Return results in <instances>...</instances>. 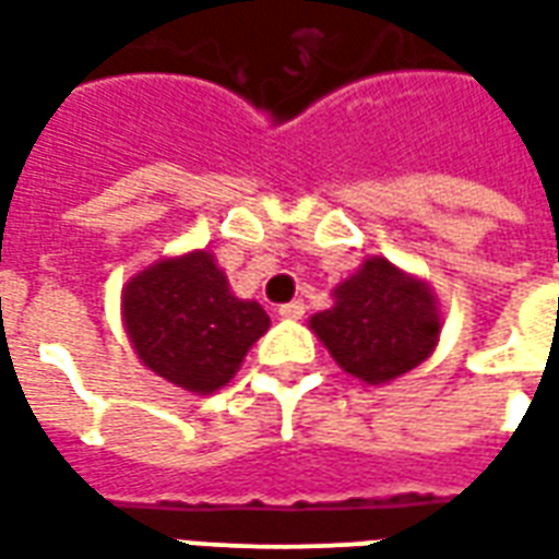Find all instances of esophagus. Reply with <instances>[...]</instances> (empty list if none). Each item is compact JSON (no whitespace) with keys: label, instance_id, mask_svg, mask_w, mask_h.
Instances as JSON below:
<instances>
[{"label":"esophagus","instance_id":"1","mask_svg":"<svg viewBox=\"0 0 559 559\" xmlns=\"http://www.w3.org/2000/svg\"><path fill=\"white\" fill-rule=\"evenodd\" d=\"M278 314L284 317V320H302V317H305V305H302V302H287V305H281Z\"/></svg>","mask_w":559,"mask_h":559}]
</instances>
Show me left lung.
<instances>
[{
	"label": "left lung",
	"instance_id": "8db88e82",
	"mask_svg": "<svg viewBox=\"0 0 559 559\" xmlns=\"http://www.w3.org/2000/svg\"><path fill=\"white\" fill-rule=\"evenodd\" d=\"M341 371L383 386L419 368L443 332L431 284L386 257H368L350 278L335 284L332 308L308 320Z\"/></svg>",
	"mask_w": 559,
	"mask_h": 559
}]
</instances>
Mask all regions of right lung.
I'll use <instances>...</instances> for the list:
<instances>
[{"instance_id": "right-lung-1", "label": "right lung", "mask_w": 559, "mask_h": 559, "mask_svg": "<svg viewBox=\"0 0 559 559\" xmlns=\"http://www.w3.org/2000/svg\"><path fill=\"white\" fill-rule=\"evenodd\" d=\"M122 323L138 359L173 386L212 395L266 335L269 314L230 290L215 254L160 257L122 287Z\"/></svg>"}]
</instances>
